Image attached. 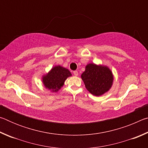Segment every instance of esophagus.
I'll list each match as a JSON object with an SVG mask.
<instances>
[{
    "mask_svg": "<svg viewBox=\"0 0 148 148\" xmlns=\"http://www.w3.org/2000/svg\"><path fill=\"white\" fill-rule=\"evenodd\" d=\"M73 73H74V76H78V72H77V71H74Z\"/></svg>",
    "mask_w": 148,
    "mask_h": 148,
    "instance_id": "1",
    "label": "esophagus"
}]
</instances>
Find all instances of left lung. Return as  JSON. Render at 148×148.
<instances>
[{
  "mask_svg": "<svg viewBox=\"0 0 148 148\" xmlns=\"http://www.w3.org/2000/svg\"><path fill=\"white\" fill-rule=\"evenodd\" d=\"M81 77L90 93L99 97L111 89L114 82V75L106 65L89 63L86 66Z\"/></svg>",
  "mask_w": 148,
  "mask_h": 148,
  "instance_id": "left-lung-1",
  "label": "left lung"
}]
</instances>
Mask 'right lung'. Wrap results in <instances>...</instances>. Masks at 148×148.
I'll use <instances>...</instances> for the list:
<instances>
[{
  "label": "right lung",
  "mask_w": 148,
  "mask_h": 148,
  "mask_svg": "<svg viewBox=\"0 0 148 148\" xmlns=\"http://www.w3.org/2000/svg\"><path fill=\"white\" fill-rule=\"evenodd\" d=\"M72 76L68 69L57 65L52 67L50 71L42 77L44 87L51 92H57L63 86L67 77Z\"/></svg>",
  "instance_id": "1"
}]
</instances>
